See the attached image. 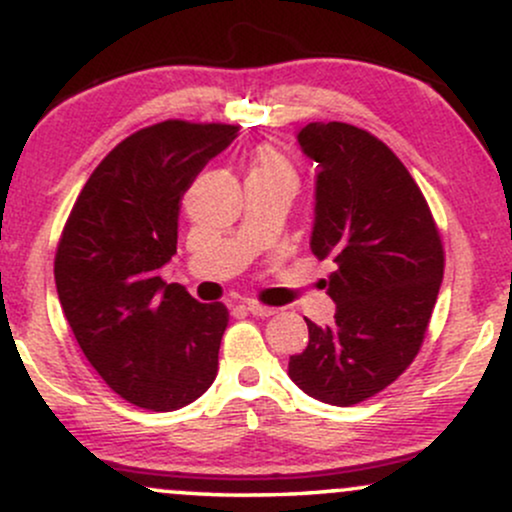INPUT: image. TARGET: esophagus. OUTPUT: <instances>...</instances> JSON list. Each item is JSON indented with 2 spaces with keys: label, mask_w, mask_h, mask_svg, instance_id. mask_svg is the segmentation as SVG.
<instances>
[{
  "label": "esophagus",
  "mask_w": 512,
  "mask_h": 512,
  "mask_svg": "<svg viewBox=\"0 0 512 512\" xmlns=\"http://www.w3.org/2000/svg\"><path fill=\"white\" fill-rule=\"evenodd\" d=\"M245 310H248V313L255 315V317H269V315L276 313V308H269V305H262V303H255V301L245 303Z\"/></svg>",
  "instance_id": "obj_1"
}]
</instances>
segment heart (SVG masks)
Here are the masks:
<instances>
[{
  "instance_id": "1",
  "label": "heart",
  "mask_w": 512,
  "mask_h": 512,
  "mask_svg": "<svg viewBox=\"0 0 512 512\" xmlns=\"http://www.w3.org/2000/svg\"><path fill=\"white\" fill-rule=\"evenodd\" d=\"M252 175H291V168L279 151H274L272 146H262L255 154Z\"/></svg>"
}]
</instances>
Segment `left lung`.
<instances>
[{
    "label": "left lung",
    "mask_w": 512,
    "mask_h": 512,
    "mask_svg": "<svg viewBox=\"0 0 512 512\" xmlns=\"http://www.w3.org/2000/svg\"><path fill=\"white\" fill-rule=\"evenodd\" d=\"M298 146L315 173L310 248L332 257L325 281L332 325L308 322V346L289 358L305 395L351 407L409 368L443 284V243L419 185L387 146L346 122H310Z\"/></svg>",
    "instance_id": "left-lung-1"
}]
</instances>
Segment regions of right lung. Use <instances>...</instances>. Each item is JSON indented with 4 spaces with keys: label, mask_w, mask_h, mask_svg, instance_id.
Returning <instances> with one entry per match:
<instances>
[{
    "label": "right lung",
    "mask_w": 512,
    "mask_h": 512,
    "mask_svg": "<svg viewBox=\"0 0 512 512\" xmlns=\"http://www.w3.org/2000/svg\"><path fill=\"white\" fill-rule=\"evenodd\" d=\"M236 137V125L182 120L139 129L93 170L64 226V317L98 375L142 409L185 407L219 373L226 305L195 301L161 269L178 252L182 195Z\"/></svg>",
    "instance_id": "add662e5"
}]
</instances>
